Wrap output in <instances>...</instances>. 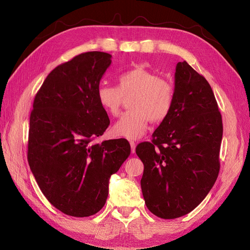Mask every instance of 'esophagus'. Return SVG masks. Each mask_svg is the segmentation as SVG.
Listing matches in <instances>:
<instances>
[{
	"label": "esophagus",
	"instance_id": "obj_1",
	"mask_svg": "<svg viewBox=\"0 0 250 250\" xmlns=\"http://www.w3.org/2000/svg\"><path fill=\"white\" fill-rule=\"evenodd\" d=\"M130 145H131V150H132V152H135V147H136V144H135V142H133V141H130Z\"/></svg>",
	"mask_w": 250,
	"mask_h": 250
}]
</instances>
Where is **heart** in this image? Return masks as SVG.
I'll list each match as a JSON object with an SVG mask.
<instances>
[{
    "label": "heart",
    "instance_id": "heart-1",
    "mask_svg": "<svg viewBox=\"0 0 250 250\" xmlns=\"http://www.w3.org/2000/svg\"><path fill=\"white\" fill-rule=\"evenodd\" d=\"M134 95L130 101L131 110L121 115L113 126L116 136L136 140L145 134L150 120L161 122L167 118L174 105L175 91L171 83L145 66H136L121 73L118 87L100 84L97 99L108 115L120 113L125 98Z\"/></svg>",
    "mask_w": 250,
    "mask_h": 250
}]
</instances>
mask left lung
I'll return each instance as SVG.
<instances>
[{
	"label": "left lung",
	"instance_id": "1",
	"mask_svg": "<svg viewBox=\"0 0 250 250\" xmlns=\"http://www.w3.org/2000/svg\"><path fill=\"white\" fill-rule=\"evenodd\" d=\"M172 111L136 146L144 164L141 187L147 208L163 219L187 215L218 177L222 119L208 82L187 62L175 72Z\"/></svg>",
	"mask_w": 250,
	"mask_h": 250
}]
</instances>
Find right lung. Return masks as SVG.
I'll list each match as a JSON object with an SVG mask.
<instances>
[{
  "mask_svg": "<svg viewBox=\"0 0 250 250\" xmlns=\"http://www.w3.org/2000/svg\"><path fill=\"white\" fill-rule=\"evenodd\" d=\"M111 56L89 51L58 65L37 91L30 116L28 161L42 192L68 216L97 214L109 178L130 156L125 139L93 144L109 125L97 89Z\"/></svg>",
  "mask_w": 250,
  "mask_h": 250,
  "instance_id": "add662e5",
  "label": "right lung"
}]
</instances>
